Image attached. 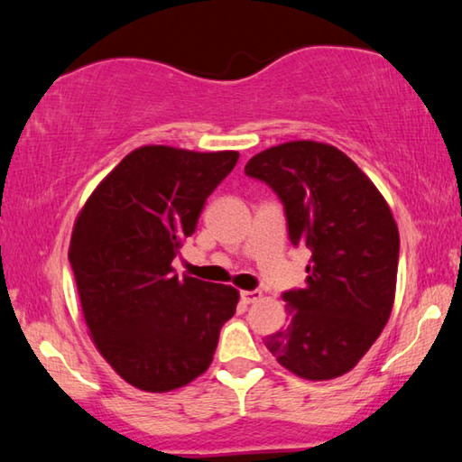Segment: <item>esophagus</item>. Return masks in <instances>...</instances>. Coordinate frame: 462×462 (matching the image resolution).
I'll return each mask as SVG.
<instances>
[{
	"label": "esophagus",
	"instance_id": "34e87169",
	"mask_svg": "<svg viewBox=\"0 0 462 462\" xmlns=\"http://www.w3.org/2000/svg\"><path fill=\"white\" fill-rule=\"evenodd\" d=\"M263 297V293L259 291V289H253V291H240V300L245 303H254L259 301Z\"/></svg>",
	"mask_w": 462,
	"mask_h": 462
}]
</instances>
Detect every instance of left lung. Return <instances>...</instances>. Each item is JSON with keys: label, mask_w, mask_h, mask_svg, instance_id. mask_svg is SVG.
<instances>
[{"label": "left lung", "mask_w": 462, "mask_h": 462, "mask_svg": "<svg viewBox=\"0 0 462 462\" xmlns=\"http://www.w3.org/2000/svg\"><path fill=\"white\" fill-rule=\"evenodd\" d=\"M245 173L277 193L291 245L311 250L306 287L283 293L287 326L264 344L297 377H340L393 308L400 232L387 201L346 154L314 140L267 148Z\"/></svg>", "instance_id": "obj_1"}]
</instances>
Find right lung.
<instances>
[{
	"instance_id": "1",
	"label": "right lung",
	"mask_w": 462,
	"mask_h": 462,
	"mask_svg": "<svg viewBox=\"0 0 462 462\" xmlns=\"http://www.w3.org/2000/svg\"><path fill=\"white\" fill-rule=\"evenodd\" d=\"M236 161V151L140 146L77 216L69 263L85 324L130 385L165 393L212 365L240 295L230 285L179 279L171 263Z\"/></svg>"
}]
</instances>
